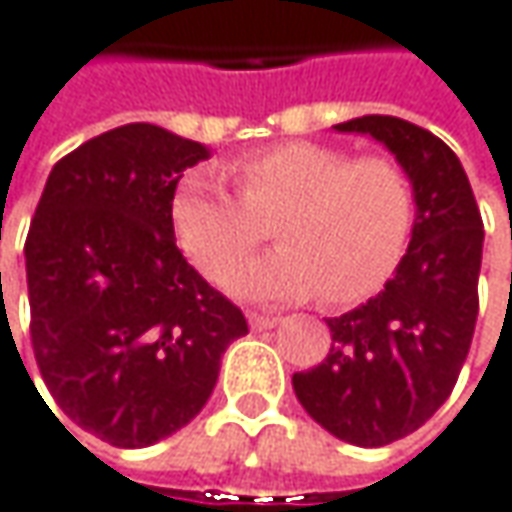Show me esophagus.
<instances>
[{
	"label": "esophagus",
	"mask_w": 512,
	"mask_h": 512,
	"mask_svg": "<svg viewBox=\"0 0 512 512\" xmlns=\"http://www.w3.org/2000/svg\"><path fill=\"white\" fill-rule=\"evenodd\" d=\"M278 321H281V318L269 316V313H249V324H252V330H272Z\"/></svg>",
	"instance_id": "obj_1"
}]
</instances>
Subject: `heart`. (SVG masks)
I'll return each instance as SVG.
<instances>
[{
  "label": "heart",
  "instance_id": "obj_1",
  "mask_svg": "<svg viewBox=\"0 0 512 512\" xmlns=\"http://www.w3.org/2000/svg\"><path fill=\"white\" fill-rule=\"evenodd\" d=\"M237 191L191 173L173 191V231L208 278L248 254L279 217L282 246L226 273L249 298H310L356 304L391 281L406 255L414 196L388 156H350L321 141H286L234 165Z\"/></svg>",
  "mask_w": 512,
  "mask_h": 512
}]
</instances>
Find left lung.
Instances as JSON below:
<instances>
[{
	"label": "left lung",
	"mask_w": 512,
	"mask_h": 512,
	"mask_svg": "<svg viewBox=\"0 0 512 512\" xmlns=\"http://www.w3.org/2000/svg\"><path fill=\"white\" fill-rule=\"evenodd\" d=\"M336 130L368 133L397 156L417 217L394 278L368 304L327 318L330 353L292 388L330 435L385 446L417 432L458 382L478 318L484 223L458 156L429 130L394 115Z\"/></svg>",
	"instance_id": "8db88e82"
}]
</instances>
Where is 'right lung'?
I'll list each match as a JSON object with an SVG mask.
<instances>
[{
	"label": "right lung",
	"mask_w": 512,
	"mask_h": 512,
	"mask_svg": "<svg viewBox=\"0 0 512 512\" xmlns=\"http://www.w3.org/2000/svg\"><path fill=\"white\" fill-rule=\"evenodd\" d=\"M202 159L156 124L115 127L51 167L28 228L37 368L72 423L121 449L188 426L249 333L173 237V191Z\"/></svg>",
	"instance_id": "1"
}]
</instances>
